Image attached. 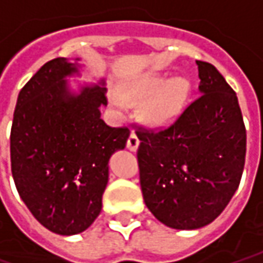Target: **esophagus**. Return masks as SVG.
Listing matches in <instances>:
<instances>
[{
  "label": "esophagus",
  "mask_w": 263,
  "mask_h": 263,
  "mask_svg": "<svg viewBox=\"0 0 263 263\" xmlns=\"http://www.w3.org/2000/svg\"><path fill=\"white\" fill-rule=\"evenodd\" d=\"M138 144H140L138 137L135 135V132H131V134H129V137H128V141H126V147H128V149L135 151V149L138 148Z\"/></svg>",
  "instance_id": "obj_1"
}]
</instances>
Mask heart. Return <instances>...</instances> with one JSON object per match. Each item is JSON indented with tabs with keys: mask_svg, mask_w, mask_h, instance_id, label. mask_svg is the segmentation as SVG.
Instances as JSON below:
<instances>
[{
	"mask_svg": "<svg viewBox=\"0 0 263 263\" xmlns=\"http://www.w3.org/2000/svg\"><path fill=\"white\" fill-rule=\"evenodd\" d=\"M189 90V81L185 78L168 81L159 74H147L122 84L119 95L112 96L110 102L115 107H122L123 103H145L144 119L153 126H166L183 112Z\"/></svg>",
	"mask_w": 263,
	"mask_h": 263,
	"instance_id": "1",
	"label": "heart"
}]
</instances>
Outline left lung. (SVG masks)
<instances>
[{"mask_svg": "<svg viewBox=\"0 0 263 263\" xmlns=\"http://www.w3.org/2000/svg\"><path fill=\"white\" fill-rule=\"evenodd\" d=\"M199 96L166 129L137 126L144 202L177 230L213 222L237 191L246 128L234 90L214 65L196 61Z\"/></svg>", "mask_w": 263, "mask_h": 263, "instance_id": "obj_1", "label": "left lung"}]
</instances>
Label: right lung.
<instances>
[{
    "label": "right lung",
    "instance_id": "right-lung-1",
    "mask_svg": "<svg viewBox=\"0 0 263 263\" xmlns=\"http://www.w3.org/2000/svg\"><path fill=\"white\" fill-rule=\"evenodd\" d=\"M77 64L46 62L20 90L14 110L10 151L20 198L43 227L71 236L87 230L102 211L109 159L125 148L129 129L100 118L106 87L68 88Z\"/></svg>",
    "mask_w": 263,
    "mask_h": 263
}]
</instances>
